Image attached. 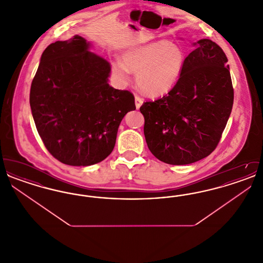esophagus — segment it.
I'll use <instances>...</instances> for the list:
<instances>
[{"instance_id":"1","label":"esophagus","mask_w":263,"mask_h":263,"mask_svg":"<svg viewBox=\"0 0 263 263\" xmlns=\"http://www.w3.org/2000/svg\"><path fill=\"white\" fill-rule=\"evenodd\" d=\"M143 103V100L142 98H140L139 96H135V105H136V108H140V106L142 105Z\"/></svg>"}]
</instances>
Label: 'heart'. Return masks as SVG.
Instances as JSON below:
<instances>
[{"instance_id":"b5f03b06","label":"heart","mask_w":263,"mask_h":263,"mask_svg":"<svg viewBox=\"0 0 263 263\" xmlns=\"http://www.w3.org/2000/svg\"><path fill=\"white\" fill-rule=\"evenodd\" d=\"M185 55L176 44L161 40L126 51L123 62L112 65L114 74L123 82L130 72L137 73L139 88L151 97H159L175 87L181 75Z\"/></svg>"}]
</instances>
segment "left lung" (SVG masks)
Masks as SVG:
<instances>
[{"label":"left lung","mask_w":263,"mask_h":263,"mask_svg":"<svg viewBox=\"0 0 263 263\" xmlns=\"http://www.w3.org/2000/svg\"><path fill=\"white\" fill-rule=\"evenodd\" d=\"M228 58L210 39H201L184 60L175 87L140 107L151 153L168 164H188L218 146L234 103Z\"/></svg>","instance_id":"obj_1"}]
</instances>
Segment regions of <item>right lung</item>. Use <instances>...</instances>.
Masks as SVG:
<instances>
[{"label": "right lung", "instance_id": "add662e5", "mask_svg": "<svg viewBox=\"0 0 263 263\" xmlns=\"http://www.w3.org/2000/svg\"><path fill=\"white\" fill-rule=\"evenodd\" d=\"M75 35L42 53L30 88V107L45 148L68 165H91L112 152L126 113L136 109L131 91L115 89L110 65Z\"/></svg>", "mask_w": 263, "mask_h": 263}]
</instances>
